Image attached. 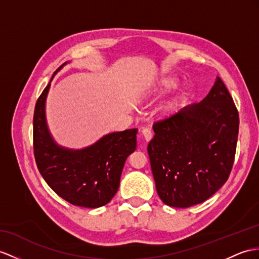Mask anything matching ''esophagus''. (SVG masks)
<instances>
[{
    "label": "esophagus",
    "mask_w": 259,
    "mask_h": 259,
    "mask_svg": "<svg viewBox=\"0 0 259 259\" xmlns=\"http://www.w3.org/2000/svg\"><path fill=\"white\" fill-rule=\"evenodd\" d=\"M142 134H143L145 140H146L147 142H149V141L151 140V138H153V135H154L153 131H151L149 127H144V128L142 130Z\"/></svg>",
    "instance_id": "esophagus-1"
}]
</instances>
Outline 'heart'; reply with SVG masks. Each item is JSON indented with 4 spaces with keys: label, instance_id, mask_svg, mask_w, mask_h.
<instances>
[{
    "label": "heart",
    "instance_id": "1",
    "mask_svg": "<svg viewBox=\"0 0 259 259\" xmlns=\"http://www.w3.org/2000/svg\"><path fill=\"white\" fill-rule=\"evenodd\" d=\"M176 87H177V82H176V80L172 78H167V79L161 81L159 90L161 92H167V91L175 89Z\"/></svg>",
    "mask_w": 259,
    "mask_h": 259
}]
</instances>
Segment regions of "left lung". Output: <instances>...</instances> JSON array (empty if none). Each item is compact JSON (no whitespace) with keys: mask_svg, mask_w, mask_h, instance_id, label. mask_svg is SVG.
Instances as JSON below:
<instances>
[{"mask_svg":"<svg viewBox=\"0 0 259 259\" xmlns=\"http://www.w3.org/2000/svg\"><path fill=\"white\" fill-rule=\"evenodd\" d=\"M238 125L234 101L219 77L200 103L154 123L147 151L163 203H202L225 184L234 163Z\"/></svg>","mask_w":259,"mask_h":259,"instance_id":"8db88e82","label":"left lung"}]
</instances>
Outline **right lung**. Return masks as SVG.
Segmentation results:
<instances>
[{
	"mask_svg": "<svg viewBox=\"0 0 259 259\" xmlns=\"http://www.w3.org/2000/svg\"><path fill=\"white\" fill-rule=\"evenodd\" d=\"M49 87L50 82L34 111L33 146L37 168L47 185L69 203L83 207L105 205L117 191L126 158L136 149L138 130L114 132L81 150L59 147L49 134L45 118Z\"/></svg>",
	"mask_w": 259,
	"mask_h": 259,
	"instance_id": "add662e5",
	"label": "right lung"
}]
</instances>
